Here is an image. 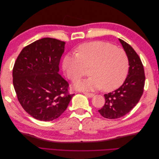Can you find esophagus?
Returning <instances> with one entry per match:
<instances>
[{"mask_svg":"<svg viewBox=\"0 0 159 159\" xmlns=\"http://www.w3.org/2000/svg\"><path fill=\"white\" fill-rule=\"evenodd\" d=\"M83 93L84 95H85L86 96H88L89 98H92L93 96H94L93 93H88V92H83Z\"/></svg>","mask_w":159,"mask_h":159,"instance_id":"obj_1","label":"esophagus"}]
</instances>
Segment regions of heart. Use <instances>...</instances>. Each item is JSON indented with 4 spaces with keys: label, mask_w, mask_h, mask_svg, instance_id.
<instances>
[{
    "label": "heart",
    "mask_w": 159,
    "mask_h": 159,
    "mask_svg": "<svg viewBox=\"0 0 159 159\" xmlns=\"http://www.w3.org/2000/svg\"><path fill=\"white\" fill-rule=\"evenodd\" d=\"M129 62L127 54L112 44L95 41L81 44L77 56L68 55L63 61L67 78L75 81L90 69L88 78L76 81L74 87L81 90L102 88L111 91L117 89L125 80Z\"/></svg>",
    "instance_id": "heart-1"
}]
</instances>
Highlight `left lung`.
Listing matches in <instances>:
<instances>
[{
  "label": "left lung",
  "mask_w": 159,
  "mask_h": 159,
  "mask_svg": "<svg viewBox=\"0 0 159 159\" xmlns=\"http://www.w3.org/2000/svg\"><path fill=\"white\" fill-rule=\"evenodd\" d=\"M119 41L128 56L129 73L121 87L104 95V106L98 110L102 116L111 119L120 118L131 111L140 100L145 82V71L139 55L126 42Z\"/></svg>",
  "instance_id": "obj_1"
}]
</instances>
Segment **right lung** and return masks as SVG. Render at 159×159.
Returning a JSON list of instances; mask_svg holds the SVG:
<instances>
[{
    "mask_svg": "<svg viewBox=\"0 0 159 159\" xmlns=\"http://www.w3.org/2000/svg\"><path fill=\"white\" fill-rule=\"evenodd\" d=\"M65 42L44 38L24 48L14 63L13 85L25 111L36 119L53 121L63 113L74 94L58 74Z\"/></svg>",
    "mask_w": 159,
    "mask_h": 159,
    "instance_id": "add662e5",
    "label": "right lung"
}]
</instances>
